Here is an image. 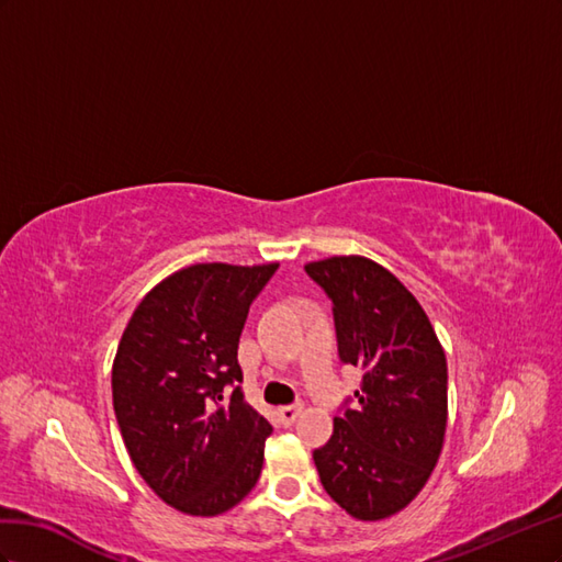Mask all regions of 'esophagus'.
Wrapping results in <instances>:
<instances>
[{
    "mask_svg": "<svg viewBox=\"0 0 562 562\" xmlns=\"http://www.w3.org/2000/svg\"><path fill=\"white\" fill-rule=\"evenodd\" d=\"M301 405H284V407H280L278 409V416H280V422L284 424V426H290V424H294L296 422V416L301 414Z\"/></svg>",
    "mask_w": 562,
    "mask_h": 562,
    "instance_id": "34e87169",
    "label": "esophagus"
}]
</instances>
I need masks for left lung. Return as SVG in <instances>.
I'll return each instance as SVG.
<instances>
[{"label": "left lung", "instance_id": "left-lung-1", "mask_svg": "<svg viewBox=\"0 0 562 562\" xmlns=\"http://www.w3.org/2000/svg\"><path fill=\"white\" fill-rule=\"evenodd\" d=\"M331 299L336 346L362 370L358 405L334 416L313 452L319 483L358 520H383L422 492L442 452L447 360L428 315L407 286L364 256L306 266Z\"/></svg>", "mask_w": 562, "mask_h": 562}]
</instances>
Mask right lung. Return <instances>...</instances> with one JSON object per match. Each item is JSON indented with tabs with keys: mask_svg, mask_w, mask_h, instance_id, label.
I'll return each mask as SVG.
<instances>
[{
	"mask_svg": "<svg viewBox=\"0 0 562 562\" xmlns=\"http://www.w3.org/2000/svg\"><path fill=\"white\" fill-rule=\"evenodd\" d=\"M278 263H198L138 303L112 362V407L148 487L188 516L239 504L272 426L243 395L239 334ZM228 385L234 393L222 397Z\"/></svg>",
	"mask_w": 562,
	"mask_h": 562,
	"instance_id": "right-lung-1",
	"label": "right lung"
}]
</instances>
